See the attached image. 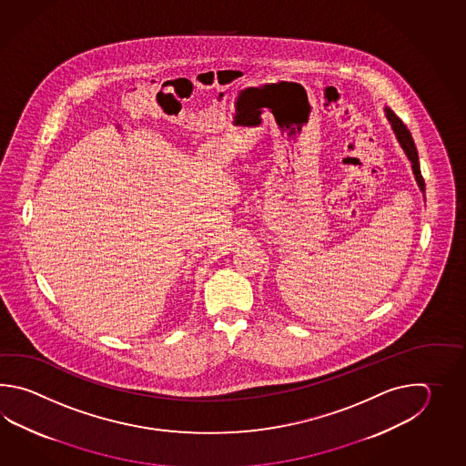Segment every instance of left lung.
<instances>
[{
	"label": "left lung",
	"instance_id": "obj_1",
	"mask_svg": "<svg viewBox=\"0 0 466 466\" xmlns=\"http://www.w3.org/2000/svg\"><path fill=\"white\" fill-rule=\"evenodd\" d=\"M387 113V118L391 123V128L395 131L396 139L400 143V147L405 151L406 157L411 163V169H413V175H415L416 183L420 187V191L425 195V179L421 177V169H420V161H418V151H416L415 141L411 138V133L408 131L405 127V123L401 119L396 116L393 113V109L385 108Z\"/></svg>",
	"mask_w": 466,
	"mask_h": 466
}]
</instances>
